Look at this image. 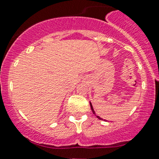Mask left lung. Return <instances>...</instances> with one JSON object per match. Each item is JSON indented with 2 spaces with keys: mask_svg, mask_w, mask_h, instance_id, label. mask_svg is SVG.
<instances>
[{
  "mask_svg": "<svg viewBox=\"0 0 159 159\" xmlns=\"http://www.w3.org/2000/svg\"><path fill=\"white\" fill-rule=\"evenodd\" d=\"M90 106H91V109H92V112H93V114H94L95 116H97V118H98V119H99V120H103V119L101 118L100 116H97V115H96V112H95L94 109H93V106H92V103H91V102H90ZM104 120L105 121H107V120Z\"/></svg>",
  "mask_w": 159,
  "mask_h": 159,
  "instance_id": "1",
  "label": "left lung"
}]
</instances>
